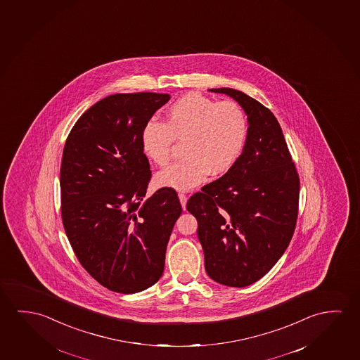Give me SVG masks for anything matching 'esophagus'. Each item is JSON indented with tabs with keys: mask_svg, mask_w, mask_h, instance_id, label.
Here are the masks:
<instances>
[{
	"mask_svg": "<svg viewBox=\"0 0 360 360\" xmlns=\"http://www.w3.org/2000/svg\"><path fill=\"white\" fill-rule=\"evenodd\" d=\"M178 197H179V200H181L183 210H186V203H187V200H188V198H187V194L184 193V192H179Z\"/></svg>",
	"mask_w": 360,
	"mask_h": 360,
	"instance_id": "1",
	"label": "esophagus"
}]
</instances>
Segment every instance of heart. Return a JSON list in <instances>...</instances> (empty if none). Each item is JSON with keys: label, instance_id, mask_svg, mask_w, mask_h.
Wrapping results in <instances>:
<instances>
[{"label": "heart", "instance_id": "heart-1", "mask_svg": "<svg viewBox=\"0 0 360 360\" xmlns=\"http://www.w3.org/2000/svg\"><path fill=\"white\" fill-rule=\"evenodd\" d=\"M247 131V117L238 103L188 94L169 107L166 123L147 122L141 141L146 155L160 167L171 162L174 141L183 143L184 158L160 172L157 183L189 189L203 182L208 173L218 176L237 162Z\"/></svg>", "mask_w": 360, "mask_h": 360}]
</instances>
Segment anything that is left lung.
Returning a JSON list of instances; mask_svg holds the SVG:
<instances>
[{"mask_svg": "<svg viewBox=\"0 0 360 360\" xmlns=\"http://www.w3.org/2000/svg\"><path fill=\"white\" fill-rule=\"evenodd\" d=\"M248 116L243 153L227 173L187 202L198 221L207 274L228 287H247L264 277L293 237L298 218L299 174L282 128L266 107L233 89Z\"/></svg>", "mask_w": 360, "mask_h": 360, "instance_id": "1", "label": "left lung"}]
</instances>
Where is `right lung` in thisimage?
Instances as JSON below:
<instances>
[{"label": "right lung", "mask_w": 360, "mask_h": 360, "mask_svg": "<svg viewBox=\"0 0 360 360\" xmlns=\"http://www.w3.org/2000/svg\"><path fill=\"white\" fill-rule=\"evenodd\" d=\"M167 94H116L75 123L62 155L61 216L73 252L101 285L132 294L165 269L167 243L182 213L163 187L146 197L152 177L142 131Z\"/></svg>", "instance_id": "obj_1"}]
</instances>
